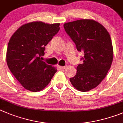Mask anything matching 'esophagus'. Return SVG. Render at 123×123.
Listing matches in <instances>:
<instances>
[{"label":"esophagus","mask_w":123,"mask_h":123,"mask_svg":"<svg viewBox=\"0 0 123 123\" xmlns=\"http://www.w3.org/2000/svg\"><path fill=\"white\" fill-rule=\"evenodd\" d=\"M59 67L61 70H64V69H65V68H66V67H67V66H59Z\"/></svg>","instance_id":"34e87169"}]
</instances>
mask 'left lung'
Masks as SVG:
<instances>
[{
  "instance_id": "obj_1",
  "label": "left lung",
  "mask_w": 123,
  "mask_h": 123,
  "mask_svg": "<svg viewBox=\"0 0 123 123\" xmlns=\"http://www.w3.org/2000/svg\"><path fill=\"white\" fill-rule=\"evenodd\" d=\"M64 27L77 50L84 53L83 63L70 81L80 91H90L102 81L111 67L113 49L110 34L101 24L91 19L66 23Z\"/></svg>"
}]
</instances>
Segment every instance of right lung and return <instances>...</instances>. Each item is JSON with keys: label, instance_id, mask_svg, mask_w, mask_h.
Returning a JSON list of instances; mask_svg holds the SVG:
<instances>
[{"label": "right lung", "instance_id": "add662e5", "mask_svg": "<svg viewBox=\"0 0 123 123\" xmlns=\"http://www.w3.org/2000/svg\"><path fill=\"white\" fill-rule=\"evenodd\" d=\"M59 23L42 21L26 23L12 35L8 44L6 63L11 72L25 89L42 91L53 78L57 68L41 59L45 46L58 32Z\"/></svg>", "mask_w": 123, "mask_h": 123}]
</instances>
